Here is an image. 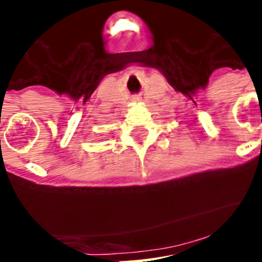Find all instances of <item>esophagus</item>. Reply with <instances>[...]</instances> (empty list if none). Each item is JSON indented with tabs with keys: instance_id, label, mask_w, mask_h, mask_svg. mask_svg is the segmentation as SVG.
Masks as SVG:
<instances>
[{
	"instance_id": "34e87169",
	"label": "esophagus",
	"mask_w": 262,
	"mask_h": 262,
	"mask_svg": "<svg viewBox=\"0 0 262 262\" xmlns=\"http://www.w3.org/2000/svg\"><path fill=\"white\" fill-rule=\"evenodd\" d=\"M134 100H136V101H138V100H139V97H138V96H136V97H134Z\"/></svg>"
}]
</instances>
